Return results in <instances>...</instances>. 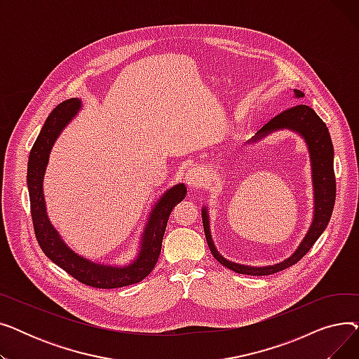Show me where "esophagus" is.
Instances as JSON below:
<instances>
[{
	"label": "esophagus",
	"instance_id": "34e87169",
	"mask_svg": "<svg viewBox=\"0 0 359 359\" xmlns=\"http://www.w3.org/2000/svg\"><path fill=\"white\" fill-rule=\"evenodd\" d=\"M184 182H186L187 186L191 187V189H199V187L203 186V176L198 168L191 167V168L186 170Z\"/></svg>",
	"mask_w": 359,
	"mask_h": 359
}]
</instances>
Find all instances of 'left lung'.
I'll list each match as a JSON object with an SVG mask.
<instances>
[{
  "label": "left lung",
  "mask_w": 359,
  "mask_h": 359,
  "mask_svg": "<svg viewBox=\"0 0 359 359\" xmlns=\"http://www.w3.org/2000/svg\"><path fill=\"white\" fill-rule=\"evenodd\" d=\"M294 97L295 99L304 97V93L299 90H294ZM279 129H290L297 132V134H299L304 138L307 144L309 153H310V161H311V176H313L311 179H313V191H314L313 221L306 237L299 243L298 249L288 259L271 266H262V268L248 266V265H240V263L230 262L218 253L211 237L208 211H206V206H203L202 222H203V231H205L206 243H208L210 250L222 266L229 268L237 273L263 276V275L276 273L279 271H284L295 265L298 260H301V257L309 253L316 240L322 236L332 217L334 199H336V179H334V170H333V144H332L326 123L317 116V113L310 106L298 103L284 111H280L275 118H272L265 126L260 128V130L249 142L250 144L257 142L263 137H266L272 134L273 130H279Z\"/></svg>",
  "instance_id": "8db88e82"
}]
</instances>
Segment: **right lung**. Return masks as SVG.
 Listing matches in <instances>:
<instances>
[{
    "label": "right lung",
    "instance_id": "obj_1",
    "mask_svg": "<svg viewBox=\"0 0 359 359\" xmlns=\"http://www.w3.org/2000/svg\"><path fill=\"white\" fill-rule=\"evenodd\" d=\"M81 109V100L69 99L56 106L48 116L39 137L34 141L27 164V187L30 212L36 240L43 253L72 278L94 288L110 290L137 284L154 269L161 252L163 236L168 215L175 205L184 199L186 186L175 184L165 191L153 206L141 238V249L135 260L125 266H111L94 263L75 253L67 246L60 233L50 224L43 198V176L49 161L50 149L62 129Z\"/></svg>",
    "mask_w": 359,
    "mask_h": 359
}]
</instances>
